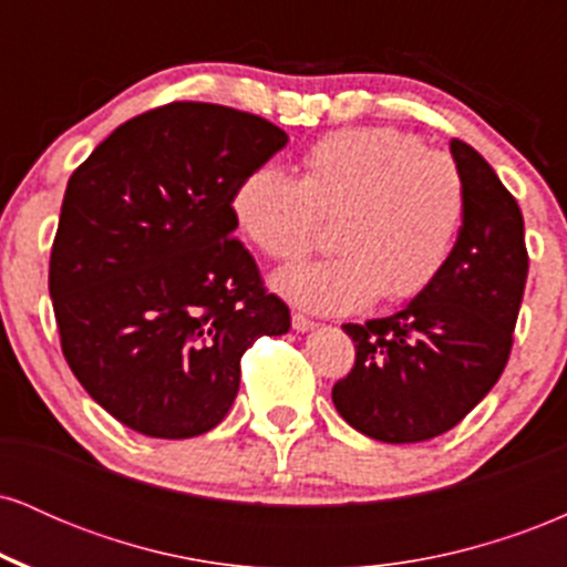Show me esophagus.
Returning <instances> with one entry per match:
<instances>
[{"instance_id": "34e87169", "label": "esophagus", "mask_w": 567, "mask_h": 567, "mask_svg": "<svg viewBox=\"0 0 567 567\" xmlns=\"http://www.w3.org/2000/svg\"><path fill=\"white\" fill-rule=\"evenodd\" d=\"M315 320H309V317H306V315H298V311H296V315H292V330H296V333H306V330H311V328H315Z\"/></svg>"}]
</instances>
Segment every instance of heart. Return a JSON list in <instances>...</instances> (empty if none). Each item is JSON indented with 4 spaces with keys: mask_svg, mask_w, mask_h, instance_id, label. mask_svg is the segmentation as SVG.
Here are the masks:
<instances>
[{
    "mask_svg": "<svg viewBox=\"0 0 567 567\" xmlns=\"http://www.w3.org/2000/svg\"><path fill=\"white\" fill-rule=\"evenodd\" d=\"M231 216L247 243L282 264L315 250L320 220L336 217L338 256L279 271L275 288L309 311L349 315L379 296L410 301L442 275L464 229L466 186L451 154L392 127H351L303 154L301 178L252 171Z\"/></svg>",
    "mask_w": 567,
    "mask_h": 567,
    "instance_id": "b5f03b06",
    "label": "heart"
}]
</instances>
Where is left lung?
I'll return each mask as SVG.
<instances>
[{"instance_id": "8db88e82", "label": "left lung", "mask_w": 567, "mask_h": 567, "mask_svg": "<svg viewBox=\"0 0 567 567\" xmlns=\"http://www.w3.org/2000/svg\"><path fill=\"white\" fill-rule=\"evenodd\" d=\"M466 218L451 261L405 309L343 324L354 368L333 386L349 426L381 442H424L453 429L496 386L528 279L517 199L470 143L453 138Z\"/></svg>"}]
</instances>
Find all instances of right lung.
Masks as SVG:
<instances>
[{
  "mask_svg": "<svg viewBox=\"0 0 567 567\" xmlns=\"http://www.w3.org/2000/svg\"><path fill=\"white\" fill-rule=\"evenodd\" d=\"M285 143L264 116L175 101L116 127L69 178L50 298L71 373L120 424L210 432L247 347L290 330L231 216L239 184Z\"/></svg>",
  "mask_w": 567,
  "mask_h": 567,
  "instance_id": "obj_1",
  "label": "right lung"
}]
</instances>
